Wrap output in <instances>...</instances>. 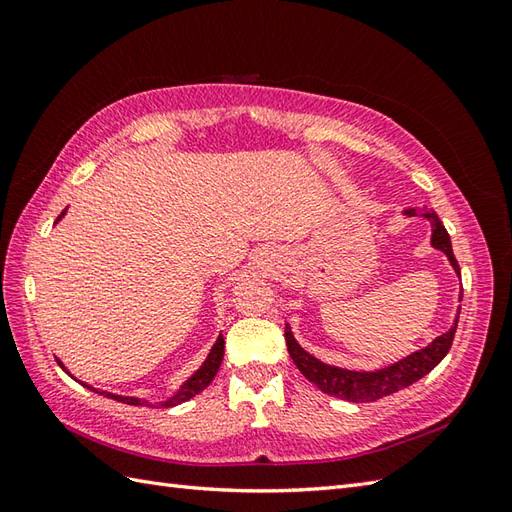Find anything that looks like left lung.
I'll use <instances>...</instances> for the list:
<instances>
[{"label":"left lung","instance_id":"8db88e82","mask_svg":"<svg viewBox=\"0 0 512 512\" xmlns=\"http://www.w3.org/2000/svg\"><path fill=\"white\" fill-rule=\"evenodd\" d=\"M402 215L422 217V220H427L431 224V246L436 250H442V253L447 255L451 268L455 270V275H460L458 259H455L453 248H451V237L447 233V228L442 226L438 213L433 209L409 206V209L402 211ZM460 301H462V295H460ZM458 319H460V312L455 314V321L449 328V332L436 336V339H433L429 345H424L422 350L411 352L409 356H402L400 361L378 367V369H347V367L323 363L321 358L303 350L288 323H286V345H288L290 358L299 367V372L306 376L312 385H317L323 394L336 396L347 402H374L383 396L396 394V391L413 385L422 376H427L431 369L449 354L455 328H458Z\"/></svg>","mask_w":512,"mask_h":512}]
</instances>
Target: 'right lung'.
<instances>
[{"label":"right lung","mask_w":512,"mask_h":512,"mask_svg":"<svg viewBox=\"0 0 512 512\" xmlns=\"http://www.w3.org/2000/svg\"><path fill=\"white\" fill-rule=\"evenodd\" d=\"M68 213V209H65L59 217H57V222H61V217ZM222 358H224V336L220 334L215 339V343H213V347H211V352L206 354V358H204V363L195 369V372L184 380V383L173 391V394L169 396V398H162V400H158V402H151V400H147V398H138V396H121V394H112V391H105V389H96V387H92V385H88V383H83V380H79V378H74L70 372H68V367H65L59 358H57V363L63 367V372L65 374H70L76 383H81L83 387H88L90 391H94V394H99V396H105V398H112V400H116V402H123V405H132V407H176V405H182L184 400H189V398H193L195 394H200L202 389H206L209 387V383L211 380L215 378V374H217V369H220V365H222Z\"/></svg>","instance_id":"right-lung-1"}]
</instances>
